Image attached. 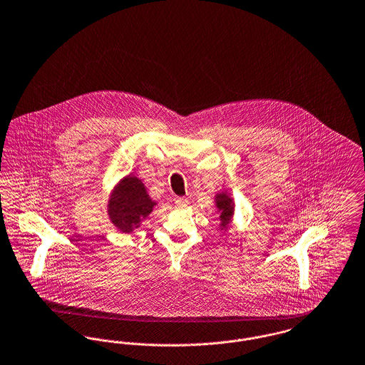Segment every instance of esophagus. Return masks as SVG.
Segmentation results:
<instances>
[{
  "mask_svg": "<svg viewBox=\"0 0 365 365\" xmlns=\"http://www.w3.org/2000/svg\"><path fill=\"white\" fill-rule=\"evenodd\" d=\"M175 204H176V207H178V208H185V207H187L189 200H187V198H185V197H178V198L175 200Z\"/></svg>",
  "mask_w": 365,
  "mask_h": 365,
  "instance_id": "34e87169",
  "label": "esophagus"
}]
</instances>
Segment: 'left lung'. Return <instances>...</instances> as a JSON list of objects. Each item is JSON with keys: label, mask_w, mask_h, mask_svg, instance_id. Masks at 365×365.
Instances as JSON below:
<instances>
[{"label": "left lung", "mask_w": 365, "mask_h": 365, "mask_svg": "<svg viewBox=\"0 0 365 365\" xmlns=\"http://www.w3.org/2000/svg\"><path fill=\"white\" fill-rule=\"evenodd\" d=\"M216 208L220 212L219 217L222 222L220 223L222 227H226L229 225V222L232 220V216L235 212V202L226 192L216 194Z\"/></svg>", "instance_id": "obj_1"}]
</instances>
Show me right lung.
I'll return each mask as SVG.
<instances>
[{"instance_id": "right-lung-1", "label": "right lung", "mask_w": 365, "mask_h": 365, "mask_svg": "<svg viewBox=\"0 0 365 365\" xmlns=\"http://www.w3.org/2000/svg\"><path fill=\"white\" fill-rule=\"evenodd\" d=\"M154 205L155 202L149 197L142 180L128 175L110 195L108 212L117 229L130 233L139 227L142 219L149 216Z\"/></svg>"}]
</instances>
